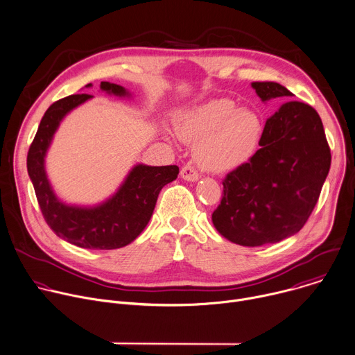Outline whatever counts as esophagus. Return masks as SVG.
I'll return each instance as SVG.
<instances>
[{"label":"esophagus","instance_id":"34e87169","mask_svg":"<svg viewBox=\"0 0 355 355\" xmlns=\"http://www.w3.org/2000/svg\"><path fill=\"white\" fill-rule=\"evenodd\" d=\"M181 178L188 182H195L199 180V174L196 173V170L192 166L187 164L181 168Z\"/></svg>","mask_w":355,"mask_h":355}]
</instances>
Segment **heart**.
Wrapping results in <instances>:
<instances>
[{
  "instance_id": "1",
  "label": "heart",
  "mask_w": 355,
  "mask_h": 355,
  "mask_svg": "<svg viewBox=\"0 0 355 355\" xmlns=\"http://www.w3.org/2000/svg\"><path fill=\"white\" fill-rule=\"evenodd\" d=\"M175 130L184 141L195 144V160L202 168L229 173L256 153L263 121L256 111L237 108L230 98H216L182 112Z\"/></svg>"
}]
</instances>
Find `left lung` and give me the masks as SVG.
Wrapping results in <instances>:
<instances>
[{
    "label": "left lung",
    "instance_id": "1",
    "mask_svg": "<svg viewBox=\"0 0 355 355\" xmlns=\"http://www.w3.org/2000/svg\"><path fill=\"white\" fill-rule=\"evenodd\" d=\"M263 103L292 96L272 81L251 83ZM260 148L227 174L215 229L229 241L257 247L296 234L311 216L330 170L331 155L319 114L288 101L267 121Z\"/></svg>",
    "mask_w": 355,
    "mask_h": 355
}]
</instances>
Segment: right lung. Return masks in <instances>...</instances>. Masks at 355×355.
<instances>
[{
  "mask_svg": "<svg viewBox=\"0 0 355 355\" xmlns=\"http://www.w3.org/2000/svg\"><path fill=\"white\" fill-rule=\"evenodd\" d=\"M87 84L85 88H91ZM99 89L108 95L132 98L122 85L103 81ZM92 95L66 96L44 112L28 153V174L33 184L40 211L60 239L81 248L114 250L130 244L147 226L157 196L164 185L180 173L177 166H146L139 163L125 177L119 188L95 205L67 204L58 196L46 173V156L62 121Z\"/></svg>",
  "mask_w": 355,
  "mask_h": 355,
  "instance_id": "obj_1",
  "label": "right lung"
}]
</instances>
